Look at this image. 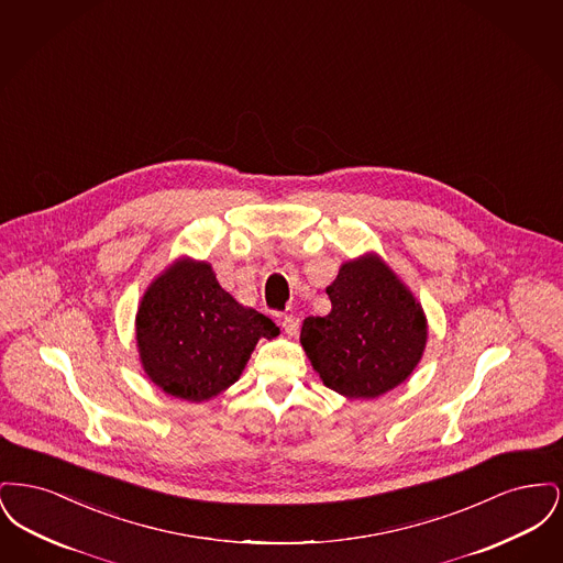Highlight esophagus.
Segmentation results:
<instances>
[{"mask_svg": "<svg viewBox=\"0 0 563 563\" xmlns=\"http://www.w3.org/2000/svg\"><path fill=\"white\" fill-rule=\"evenodd\" d=\"M283 329H285V333L287 335H297V331H299V319L295 317V314H285L283 317Z\"/></svg>", "mask_w": 563, "mask_h": 563, "instance_id": "obj_1", "label": "esophagus"}]
</instances>
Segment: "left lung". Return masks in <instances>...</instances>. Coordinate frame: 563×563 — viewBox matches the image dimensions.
Masks as SVG:
<instances>
[{"label": "left lung", "instance_id": "obj_1", "mask_svg": "<svg viewBox=\"0 0 563 563\" xmlns=\"http://www.w3.org/2000/svg\"><path fill=\"white\" fill-rule=\"evenodd\" d=\"M331 312L308 317L299 342L322 384L349 399H375L402 384L422 358V306L377 255L342 264L327 287Z\"/></svg>", "mask_w": 563, "mask_h": 563}]
</instances>
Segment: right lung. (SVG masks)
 I'll list each match as a JSON object with an SVG mask.
<instances>
[{
  "instance_id": "1",
  "label": "right lung",
  "mask_w": 563,
  "mask_h": 563,
  "mask_svg": "<svg viewBox=\"0 0 563 563\" xmlns=\"http://www.w3.org/2000/svg\"><path fill=\"white\" fill-rule=\"evenodd\" d=\"M280 329L221 289L207 262L177 260L147 287L136 346L147 377L170 397L209 401L230 388L260 338Z\"/></svg>"
}]
</instances>
